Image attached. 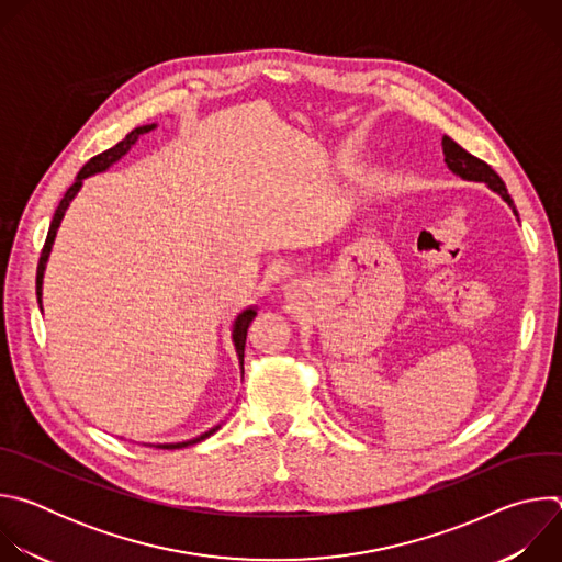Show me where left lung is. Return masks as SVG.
Segmentation results:
<instances>
[{
	"label": "left lung",
	"mask_w": 562,
	"mask_h": 562,
	"mask_svg": "<svg viewBox=\"0 0 562 562\" xmlns=\"http://www.w3.org/2000/svg\"><path fill=\"white\" fill-rule=\"evenodd\" d=\"M442 153H445L447 167H449L456 176H460L462 180L485 182V184H487L490 189H494V191L512 206V211L518 215V211H516V206H514V200H512L509 193H507L505 182L501 180V176H498L487 162H483V159H480V157H475V155H471L469 150H464V148H462L458 142H453L449 135L442 137Z\"/></svg>",
	"instance_id": "obj_1"
}]
</instances>
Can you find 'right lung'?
I'll return each mask as SVG.
<instances>
[{
    "instance_id": "1",
    "label": "right lung",
    "mask_w": 562,
    "mask_h": 562,
    "mask_svg": "<svg viewBox=\"0 0 562 562\" xmlns=\"http://www.w3.org/2000/svg\"><path fill=\"white\" fill-rule=\"evenodd\" d=\"M155 128V124H146V126H137V128H133L122 142H117L113 148H109V150H104V153H100V155H95V157H91L89 162L82 167V171L77 173V178H75V182L70 184V189L64 193V198H61V202H59V206H57V211H55V215H53V222H50V228H48V235H46V243H44V249H42V256H40V265H37V280H35V286H37V302L42 304V280H44V269H46V260H48V256H50V247H53V243H55V235H57V226H59V222H61V217H64V213H66V209H68V204H70V200L77 195V191H79V187H82V182H85V178H89V176H95V173H102V171H106L111 165H115L117 159L137 142V137L139 135H144V133H148V131H153ZM256 317V308L251 306V308H245L243 313H239L237 317H235V323H233V345H235V351H237V358H239V364H245V342H247V329H249V325H251V319ZM220 427H215V429H211V431H206V434H202V436H198V438H193V440H187V442H173V445H155L157 449H182V447H189V445H195V442H200V440H204V438H209L211 434H215Z\"/></svg>"
}]
</instances>
